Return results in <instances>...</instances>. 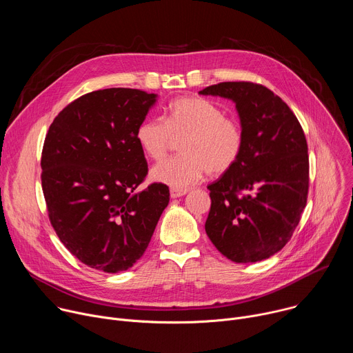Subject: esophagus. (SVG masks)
Here are the masks:
<instances>
[{"instance_id": "obj_1", "label": "esophagus", "mask_w": 353, "mask_h": 353, "mask_svg": "<svg viewBox=\"0 0 353 353\" xmlns=\"http://www.w3.org/2000/svg\"><path fill=\"white\" fill-rule=\"evenodd\" d=\"M185 192H187V190L172 188V190H170V196H172V198H179V196H183Z\"/></svg>"}]
</instances>
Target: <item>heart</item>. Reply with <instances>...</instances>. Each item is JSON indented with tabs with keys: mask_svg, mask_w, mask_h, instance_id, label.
I'll return each instance as SVG.
<instances>
[{
	"mask_svg": "<svg viewBox=\"0 0 353 353\" xmlns=\"http://www.w3.org/2000/svg\"><path fill=\"white\" fill-rule=\"evenodd\" d=\"M142 152L152 161H162L174 139L177 158L152 168L149 177L155 183L185 190L196 184L208 172L212 176L232 169L239 161L244 135L240 124L211 100L196 96L174 99L163 119H146L135 132Z\"/></svg>",
	"mask_w": 353,
	"mask_h": 353,
	"instance_id": "heart-1",
	"label": "heart"
}]
</instances>
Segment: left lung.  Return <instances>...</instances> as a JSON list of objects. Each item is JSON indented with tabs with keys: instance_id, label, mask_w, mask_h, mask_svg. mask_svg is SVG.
<instances>
[{
	"instance_id": "8db88e82",
	"label": "left lung",
	"mask_w": 353,
	"mask_h": 353,
	"mask_svg": "<svg viewBox=\"0 0 353 353\" xmlns=\"http://www.w3.org/2000/svg\"><path fill=\"white\" fill-rule=\"evenodd\" d=\"M199 94L232 100L244 145L239 161L208 185L205 232L234 263L270 259L292 237L309 191L307 142L283 100L253 82H221Z\"/></svg>"
}]
</instances>
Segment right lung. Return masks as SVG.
<instances>
[{
	"instance_id": "1",
	"label": "right lung",
	"mask_w": 353,
	"mask_h": 353,
	"mask_svg": "<svg viewBox=\"0 0 353 353\" xmlns=\"http://www.w3.org/2000/svg\"><path fill=\"white\" fill-rule=\"evenodd\" d=\"M157 100L138 89L94 90L60 112L46 135L40 165L50 222L93 270L131 268L169 204L165 184L138 190L148 165L135 132Z\"/></svg>"
}]
</instances>
